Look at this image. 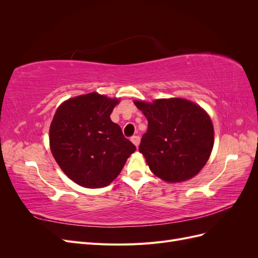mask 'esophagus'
I'll use <instances>...</instances> for the list:
<instances>
[{
  "label": "esophagus",
  "mask_w": 258,
  "mask_h": 258,
  "mask_svg": "<svg viewBox=\"0 0 258 258\" xmlns=\"http://www.w3.org/2000/svg\"><path fill=\"white\" fill-rule=\"evenodd\" d=\"M131 142L134 143L137 147L139 146V144H140V141H141V139H140V137L139 136H134V137H131Z\"/></svg>",
  "instance_id": "1"
}]
</instances>
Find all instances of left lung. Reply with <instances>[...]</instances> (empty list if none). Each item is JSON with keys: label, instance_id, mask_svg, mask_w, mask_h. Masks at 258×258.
I'll list each match as a JSON object with an SVG mask.
<instances>
[{"label": "left lung", "instance_id": "left-lung-1", "mask_svg": "<svg viewBox=\"0 0 258 258\" xmlns=\"http://www.w3.org/2000/svg\"><path fill=\"white\" fill-rule=\"evenodd\" d=\"M135 104L148 121L139 151L152 172L170 183L196 175L213 148L214 130L209 115L185 99L135 101Z\"/></svg>", "mask_w": 258, "mask_h": 258}]
</instances>
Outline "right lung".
Listing matches in <instances>:
<instances>
[{"label": "right lung", "instance_id": "1", "mask_svg": "<svg viewBox=\"0 0 258 258\" xmlns=\"http://www.w3.org/2000/svg\"><path fill=\"white\" fill-rule=\"evenodd\" d=\"M96 92L62 103L49 130L50 150L62 171L87 188L111 184L137 147L110 115L118 103Z\"/></svg>", "mask_w": 258, "mask_h": 258}]
</instances>
